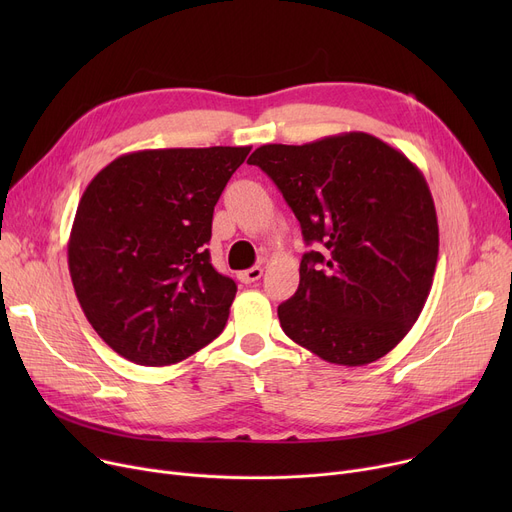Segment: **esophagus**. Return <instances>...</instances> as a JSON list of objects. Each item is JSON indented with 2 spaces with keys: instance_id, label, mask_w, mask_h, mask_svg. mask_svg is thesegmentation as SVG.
Wrapping results in <instances>:
<instances>
[{
  "instance_id": "1",
  "label": "esophagus",
  "mask_w": 512,
  "mask_h": 512,
  "mask_svg": "<svg viewBox=\"0 0 512 512\" xmlns=\"http://www.w3.org/2000/svg\"><path fill=\"white\" fill-rule=\"evenodd\" d=\"M261 276H263V267H261V265H253V267H249V270L240 272V274H238V280H240L242 284H251V282L261 280Z\"/></svg>"
}]
</instances>
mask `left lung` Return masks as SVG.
<instances>
[{
    "instance_id": "left-lung-1",
    "label": "left lung",
    "mask_w": 512,
    "mask_h": 512,
    "mask_svg": "<svg viewBox=\"0 0 512 512\" xmlns=\"http://www.w3.org/2000/svg\"><path fill=\"white\" fill-rule=\"evenodd\" d=\"M259 166L297 215L309 251L284 334L328 363L382 359L409 334L438 263V218L421 170L367 132L261 145Z\"/></svg>"
}]
</instances>
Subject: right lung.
<instances>
[{"instance_id":"obj_1","label":"right lung","mask_w":512,"mask_h":512,"mask_svg":"<svg viewBox=\"0 0 512 512\" xmlns=\"http://www.w3.org/2000/svg\"><path fill=\"white\" fill-rule=\"evenodd\" d=\"M251 147L145 149L85 188L68 240L76 299L124 359L161 367L218 338L236 297L205 245L213 207Z\"/></svg>"}]
</instances>
